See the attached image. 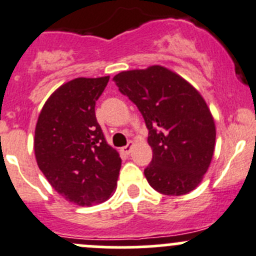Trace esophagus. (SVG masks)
Masks as SVG:
<instances>
[{"label": "esophagus", "mask_w": 256, "mask_h": 256, "mask_svg": "<svg viewBox=\"0 0 256 256\" xmlns=\"http://www.w3.org/2000/svg\"><path fill=\"white\" fill-rule=\"evenodd\" d=\"M132 145L134 142L132 141H128V144L126 146H124L122 148H121V151H122L124 154H126V155H128V154L131 152V148H132Z\"/></svg>", "instance_id": "esophagus-1"}]
</instances>
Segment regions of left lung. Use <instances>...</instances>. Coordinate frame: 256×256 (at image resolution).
Here are the masks:
<instances>
[{
  "mask_svg": "<svg viewBox=\"0 0 256 256\" xmlns=\"http://www.w3.org/2000/svg\"><path fill=\"white\" fill-rule=\"evenodd\" d=\"M112 80L145 120L152 160L144 174L151 188L176 196L194 190L212 162L216 136L202 95L162 66L124 71Z\"/></svg>",
  "mask_w": 256,
  "mask_h": 256,
  "instance_id": "8db88e82",
  "label": "left lung"
}]
</instances>
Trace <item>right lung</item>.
Here are the masks:
<instances>
[{
  "instance_id": "right-lung-1",
  "label": "right lung",
  "mask_w": 256,
  "mask_h": 256,
  "mask_svg": "<svg viewBox=\"0 0 256 256\" xmlns=\"http://www.w3.org/2000/svg\"><path fill=\"white\" fill-rule=\"evenodd\" d=\"M108 76L78 78L57 88L40 112L34 155L52 188L78 206L101 204L115 190L121 158L95 114Z\"/></svg>"
}]
</instances>
